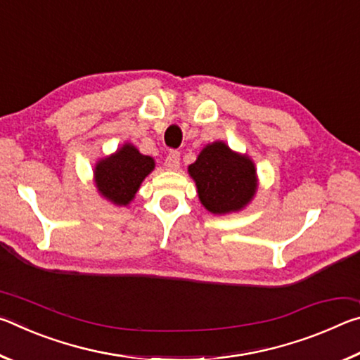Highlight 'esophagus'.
<instances>
[{
    "instance_id": "34e87169",
    "label": "esophagus",
    "mask_w": 360,
    "mask_h": 360,
    "mask_svg": "<svg viewBox=\"0 0 360 360\" xmlns=\"http://www.w3.org/2000/svg\"><path fill=\"white\" fill-rule=\"evenodd\" d=\"M181 165V155L178 150H172L165 158L167 169H178Z\"/></svg>"
}]
</instances>
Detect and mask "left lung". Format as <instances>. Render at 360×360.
Returning <instances> with one entry per match:
<instances>
[{
	"label": "left lung",
	"mask_w": 360,
	"mask_h": 360,
	"mask_svg": "<svg viewBox=\"0 0 360 360\" xmlns=\"http://www.w3.org/2000/svg\"><path fill=\"white\" fill-rule=\"evenodd\" d=\"M188 173L197 184L200 202L212 214L241 210L257 188L254 163L221 141L206 146Z\"/></svg>",
	"instance_id": "1"
}]
</instances>
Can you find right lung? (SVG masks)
<instances>
[{
  "mask_svg": "<svg viewBox=\"0 0 360 360\" xmlns=\"http://www.w3.org/2000/svg\"><path fill=\"white\" fill-rule=\"evenodd\" d=\"M154 169V160L125 144L95 168V182L103 197L115 205H129L143 179Z\"/></svg>",
  "mask_w": 360,
  "mask_h": 360,
  "instance_id": "obj_1",
  "label": "right lung"
}]
</instances>
